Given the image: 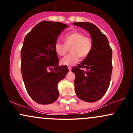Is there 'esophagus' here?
I'll return each instance as SVG.
<instances>
[{
  "instance_id": "esophagus-1",
  "label": "esophagus",
  "mask_w": 133,
  "mask_h": 133,
  "mask_svg": "<svg viewBox=\"0 0 133 133\" xmlns=\"http://www.w3.org/2000/svg\"><path fill=\"white\" fill-rule=\"evenodd\" d=\"M68 69H69V71H71V67L69 66L68 67Z\"/></svg>"
}]
</instances>
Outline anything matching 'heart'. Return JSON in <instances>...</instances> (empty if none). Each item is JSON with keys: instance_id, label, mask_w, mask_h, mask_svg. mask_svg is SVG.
Listing matches in <instances>:
<instances>
[{"instance_id": "obj_1", "label": "heart", "mask_w": 133, "mask_h": 133, "mask_svg": "<svg viewBox=\"0 0 133 133\" xmlns=\"http://www.w3.org/2000/svg\"><path fill=\"white\" fill-rule=\"evenodd\" d=\"M64 44L56 42L54 45L56 54L64 56L71 48V54L63 57L61 60V64L70 66L79 61V57L86 59L90 54L92 49V41L84 34L79 32H72L64 37Z\"/></svg>"}]
</instances>
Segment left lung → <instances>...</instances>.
Returning <instances> with one entry per match:
<instances>
[{
    "instance_id": "8db88e82",
    "label": "left lung",
    "mask_w": 133,
    "mask_h": 133,
    "mask_svg": "<svg viewBox=\"0 0 133 133\" xmlns=\"http://www.w3.org/2000/svg\"><path fill=\"white\" fill-rule=\"evenodd\" d=\"M90 34L92 49L88 57L72 69L75 74V91L77 97L93 103L99 100L109 88L112 73V49L108 38L98 27L89 22H74ZM83 68H85L84 70Z\"/></svg>"
}]
</instances>
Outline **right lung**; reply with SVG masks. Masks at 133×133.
Here are the masks:
<instances>
[{"instance_id":"obj_1","label":"right lung","mask_w":133,"mask_h":133,"mask_svg":"<svg viewBox=\"0 0 133 133\" xmlns=\"http://www.w3.org/2000/svg\"><path fill=\"white\" fill-rule=\"evenodd\" d=\"M68 27L60 22L44 21L24 38L21 52V72L26 90L40 104H49L59 97L57 84L69 70L59 66L54 45L59 34Z\"/></svg>"}]
</instances>
